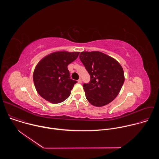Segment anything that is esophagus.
Returning <instances> with one entry per match:
<instances>
[{
  "label": "esophagus",
  "mask_w": 159,
  "mask_h": 159,
  "mask_svg": "<svg viewBox=\"0 0 159 159\" xmlns=\"http://www.w3.org/2000/svg\"><path fill=\"white\" fill-rule=\"evenodd\" d=\"M78 83H79V84L82 83V79H79L78 80Z\"/></svg>",
  "instance_id": "esophagus-1"
}]
</instances>
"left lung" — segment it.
<instances>
[{"label": "left lung", "instance_id": "left-lung-1", "mask_svg": "<svg viewBox=\"0 0 159 159\" xmlns=\"http://www.w3.org/2000/svg\"><path fill=\"white\" fill-rule=\"evenodd\" d=\"M90 76L89 84H84L87 101L101 107L114 100L125 82L124 71L119 62L100 52H82L79 55Z\"/></svg>", "mask_w": 159, "mask_h": 159}]
</instances>
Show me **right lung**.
<instances>
[{
    "mask_svg": "<svg viewBox=\"0 0 159 159\" xmlns=\"http://www.w3.org/2000/svg\"><path fill=\"white\" fill-rule=\"evenodd\" d=\"M80 52L59 51L43 58L33 72V81L39 95L47 101L58 104L69 98L77 82L70 77L67 66L76 60Z\"/></svg>",
    "mask_w": 159,
    "mask_h": 159,
    "instance_id": "add662e5",
    "label": "right lung"
}]
</instances>
